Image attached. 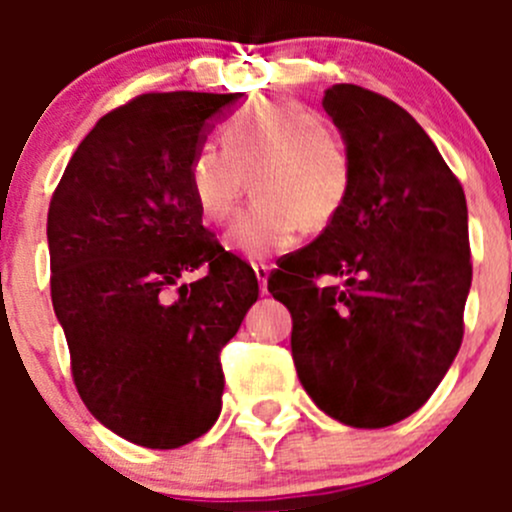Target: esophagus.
Here are the masks:
<instances>
[{"label":"esophagus","instance_id":"esophagus-1","mask_svg":"<svg viewBox=\"0 0 512 512\" xmlns=\"http://www.w3.org/2000/svg\"><path fill=\"white\" fill-rule=\"evenodd\" d=\"M252 270H255V277H257V285H260V292L267 294V277H270V267H267V265H252Z\"/></svg>","mask_w":512,"mask_h":512}]
</instances>
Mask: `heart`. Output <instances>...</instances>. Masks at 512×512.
I'll return each instance as SVG.
<instances>
[{
    "label": "heart",
    "instance_id": "1",
    "mask_svg": "<svg viewBox=\"0 0 512 512\" xmlns=\"http://www.w3.org/2000/svg\"><path fill=\"white\" fill-rule=\"evenodd\" d=\"M190 195L210 225L230 223L247 190L257 200L227 232L225 245L250 262L292 250L302 227L322 230L354 183L347 143L319 113L289 98H260L225 126V148L203 143L188 170Z\"/></svg>",
    "mask_w": 512,
    "mask_h": 512
}]
</instances>
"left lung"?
<instances>
[{
	"label": "left lung",
	"mask_w": 512,
	"mask_h": 512,
	"mask_svg": "<svg viewBox=\"0 0 512 512\" xmlns=\"http://www.w3.org/2000/svg\"><path fill=\"white\" fill-rule=\"evenodd\" d=\"M322 106L352 156V193L267 289L292 314V359L314 404L347 426L384 428L426 404L461 349L466 195L394 101L334 84ZM322 274L345 285L317 288Z\"/></svg>",
	"instance_id": "1"
}]
</instances>
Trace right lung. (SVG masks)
<instances>
[{
  "mask_svg": "<svg viewBox=\"0 0 512 512\" xmlns=\"http://www.w3.org/2000/svg\"><path fill=\"white\" fill-rule=\"evenodd\" d=\"M242 96L133 98L91 128L51 198V302L74 384L98 423L138 446L178 448L213 428L220 349L260 292L203 225L188 180L193 153ZM198 266L203 281L179 282Z\"/></svg>",
  "mask_w": 512,
  "mask_h": 512,
  "instance_id": "obj_1",
  "label": "right lung"
}]
</instances>
